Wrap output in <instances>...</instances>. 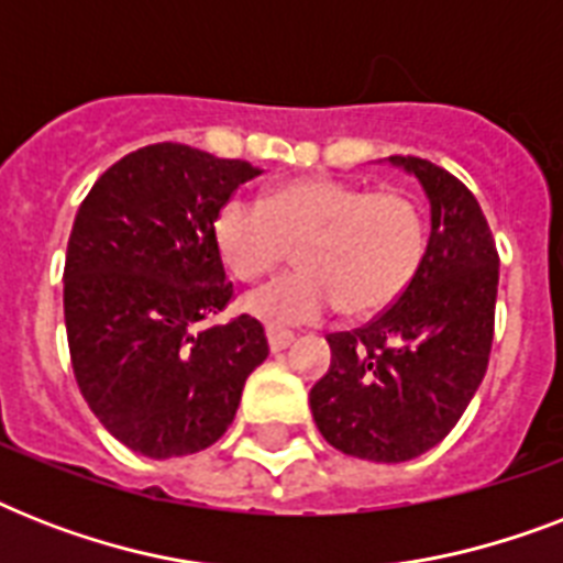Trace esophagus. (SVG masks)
Masks as SVG:
<instances>
[{"label":"esophagus","mask_w":563,"mask_h":563,"mask_svg":"<svg viewBox=\"0 0 563 563\" xmlns=\"http://www.w3.org/2000/svg\"><path fill=\"white\" fill-rule=\"evenodd\" d=\"M265 339H268V351L272 353L286 351V347L295 342V335H291L289 330H277V327H268V330H265Z\"/></svg>","instance_id":"obj_1"}]
</instances>
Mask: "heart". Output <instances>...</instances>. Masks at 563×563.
Segmentation results:
<instances>
[{
  "label": "heart",
  "mask_w": 563,
  "mask_h": 563,
  "mask_svg": "<svg viewBox=\"0 0 563 563\" xmlns=\"http://www.w3.org/2000/svg\"><path fill=\"white\" fill-rule=\"evenodd\" d=\"M216 245L239 280H260L298 245V272L245 298L247 312L265 324H309L335 303L362 318L406 291L423 260L427 216L406 189L298 178L265 201L233 195L216 216Z\"/></svg>",
  "instance_id": "obj_1"
}]
</instances>
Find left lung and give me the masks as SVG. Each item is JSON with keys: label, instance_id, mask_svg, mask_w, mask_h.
<instances>
[{"label": "left lung", "instance_id": "obj_1", "mask_svg": "<svg viewBox=\"0 0 563 563\" xmlns=\"http://www.w3.org/2000/svg\"><path fill=\"white\" fill-rule=\"evenodd\" d=\"M391 163L427 189V251L374 321L327 335L333 365L309 391L327 444L388 464L444 441L473 400L488 368L499 283L497 245L471 189L420 157Z\"/></svg>", "mask_w": 563, "mask_h": 563}]
</instances>
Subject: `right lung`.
<instances>
[{
	"label": "right lung",
	"mask_w": 563,
	"mask_h": 563,
	"mask_svg": "<svg viewBox=\"0 0 563 563\" xmlns=\"http://www.w3.org/2000/svg\"><path fill=\"white\" fill-rule=\"evenodd\" d=\"M254 175L247 161L154 143L113 163L78 207L64 265L69 360L92 415L134 453L216 444L268 356L256 318L207 324L236 298L216 216Z\"/></svg>",
	"instance_id": "obj_1"
}]
</instances>
